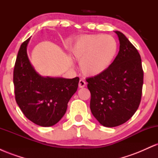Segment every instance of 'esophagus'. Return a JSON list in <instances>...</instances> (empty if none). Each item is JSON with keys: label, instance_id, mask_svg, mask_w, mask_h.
<instances>
[{"label": "esophagus", "instance_id": "1", "mask_svg": "<svg viewBox=\"0 0 158 158\" xmlns=\"http://www.w3.org/2000/svg\"><path fill=\"white\" fill-rule=\"evenodd\" d=\"M85 85H86V82L84 80H82V79H80L79 81V87L80 88H84L85 87Z\"/></svg>", "mask_w": 158, "mask_h": 158}]
</instances>
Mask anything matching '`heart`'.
I'll list each match as a JSON object with an SVG mask.
<instances>
[{
    "instance_id": "obj_1",
    "label": "heart",
    "mask_w": 158,
    "mask_h": 158,
    "mask_svg": "<svg viewBox=\"0 0 158 158\" xmlns=\"http://www.w3.org/2000/svg\"><path fill=\"white\" fill-rule=\"evenodd\" d=\"M80 70L87 77L100 75L110 67L117 52V43L110 35H83L70 48Z\"/></svg>"
}]
</instances>
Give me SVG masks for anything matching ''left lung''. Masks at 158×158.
<instances>
[{"mask_svg":"<svg viewBox=\"0 0 158 158\" xmlns=\"http://www.w3.org/2000/svg\"><path fill=\"white\" fill-rule=\"evenodd\" d=\"M114 32L119 41L115 59L104 73L86 79L91 95V113L106 127L120 126L135 114L140 102L143 84L138 51L124 34Z\"/></svg>","mask_w":158,"mask_h":158,"instance_id":"8db88e82","label":"left lung"}]
</instances>
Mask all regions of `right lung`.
I'll list each match as a JSON object with an SVG mask.
<instances>
[{
	"instance_id": "right-lung-1",
	"label": "right lung",
	"mask_w": 158,
	"mask_h": 158,
	"mask_svg": "<svg viewBox=\"0 0 158 158\" xmlns=\"http://www.w3.org/2000/svg\"><path fill=\"white\" fill-rule=\"evenodd\" d=\"M30 40L21 45L16 59L13 73L15 100L27 119L38 126H52L64 115L79 79L40 75L27 55Z\"/></svg>"
}]
</instances>
